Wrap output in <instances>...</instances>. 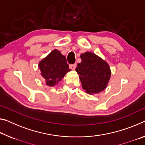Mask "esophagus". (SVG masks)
<instances>
[{
  "label": "esophagus",
  "instance_id": "1",
  "mask_svg": "<svg viewBox=\"0 0 145 145\" xmlns=\"http://www.w3.org/2000/svg\"><path fill=\"white\" fill-rule=\"evenodd\" d=\"M75 68H76V64H70V68L72 70H75Z\"/></svg>",
  "mask_w": 145,
  "mask_h": 145
}]
</instances>
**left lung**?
<instances>
[{"instance_id":"left-lung-1","label":"left lung","mask_w":145,"mask_h":145,"mask_svg":"<svg viewBox=\"0 0 145 145\" xmlns=\"http://www.w3.org/2000/svg\"><path fill=\"white\" fill-rule=\"evenodd\" d=\"M81 63L75 69L82 87L88 94L100 93L106 88L111 77V70L106 62L91 52L81 55Z\"/></svg>"}]
</instances>
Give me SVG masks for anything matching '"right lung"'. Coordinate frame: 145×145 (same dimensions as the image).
Masks as SVG:
<instances>
[{
    "mask_svg": "<svg viewBox=\"0 0 145 145\" xmlns=\"http://www.w3.org/2000/svg\"><path fill=\"white\" fill-rule=\"evenodd\" d=\"M40 74L46 84L54 86L71 70L66 62V57L57 50H54L39 63Z\"/></svg>",
    "mask_w": 145,
    "mask_h": 145,
    "instance_id": "obj_1",
    "label": "right lung"
}]
</instances>
